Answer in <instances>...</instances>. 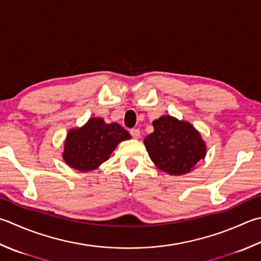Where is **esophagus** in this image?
<instances>
[{"mask_svg":"<svg viewBox=\"0 0 261 261\" xmlns=\"http://www.w3.org/2000/svg\"><path fill=\"white\" fill-rule=\"evenodd\" d=\"M130 135H132L133 139L137 140V139H140V137H141V132H140V129H137V128H133V129H130Z\"/></svg>","mask_w":261,"mask_h":261,"instance_id":"esophagus-1","label":"esophagus"}]
</instances>
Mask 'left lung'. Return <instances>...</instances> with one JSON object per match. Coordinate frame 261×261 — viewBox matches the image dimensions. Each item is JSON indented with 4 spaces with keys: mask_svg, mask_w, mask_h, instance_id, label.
Returning <instances> with one entry per match:
<instances>
[{
    "mask_svg": "<svg viewBox=\"0 0 261 261\" xmlns=\"http://www.w3.org/2000/svg\"><path fill=\"white\" fill-rule=\"evenodd\" d=\"M153 133L144 145L153 164L173 176L191 173L207 154V145L200 132L189 121L166 115L153 122Z\"/></svg>",
    "mask_w": 261,
    "mask_h": 261,
    "instance_id": "8db88e82",
    "label": "left lung"
}]
</instances>
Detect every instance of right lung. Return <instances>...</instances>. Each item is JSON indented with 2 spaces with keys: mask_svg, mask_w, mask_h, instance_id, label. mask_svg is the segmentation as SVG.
<instances>
[{
  "mask_svg": "<svg viewBox=\"0 0 261 261\" xmlns=\"http://www.w3.org/2000/svg\"><path fill=\"white\" fill-rule=\"evenodd\" d=\"M130 137L129 133L117 122L106 124L102 118L93 117L85 125L67 133L62 158L78 171L94 170L110 158L120 142Z\"/></svg>",
  "mask_w": 261,
  "mask_h": 261,
  "instance_id": "right-lung-1",
  "label": "right lung"
}]
</instances>
